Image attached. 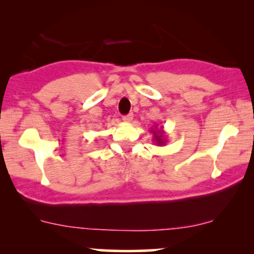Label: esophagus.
Segmentation results:
<instances>
[{
    "label": "esophagus",
    "mask_w": 254,
    "mask_h": 254,
    "mask_svg": "<svg viewBox=\"0 0 254 254\" xmlns=\"http://www.w3.org/2000/svg\"><path fill=\"white\" fill-rule=\"evenodd\" d=\"M132 119H133V115H132V113H129V115L124 116V117H123V121L127 122V123H130V122L132 121Z\"/></svg>",
    "instance_id": "1"
}]
</instances>
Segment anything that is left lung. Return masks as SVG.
<instances>
[{"mask_svg":"<svg viewBox=\"0 0 254 254\" xmlns=\"http://www.w3.org/2000/svg\"><path fill=\"white\" fill-rule=\"evenodd\" d=\"M150 132L153 133V139L155 141L157 145H165L166 144V132L164 131V127H157L156 125L154 127H151Z\"/></svg>","mask_w":254,"mask_h":254,"instance_id":"left-lung-1","label":"left lung"}]
</instances>
